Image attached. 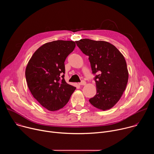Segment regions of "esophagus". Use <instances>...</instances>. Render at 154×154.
I'll return each instance as SVG.
<instances>
[{
  "instance_id": "obj_1",
  "label": "esophagus",
  "mask_w": 154,
  "mask_h": 154,
  "mask_svg": "<svg viewBox=\"0 0 154 154\" xmlns=\"http://www.w3.org/2000/svg\"><path fill=\"white\" fill-rule=\"evenodd\" d=\"M86 82L85 80H82L81 82H80L79 84V85H86Z\"/></svg>"
}]
</instances>
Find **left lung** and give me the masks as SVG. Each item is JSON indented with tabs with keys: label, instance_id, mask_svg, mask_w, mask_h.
<instances>
[{
	"label": "left lung",
	"instance_id": "1",
	"mask_svg": "<svg viewBox=\"0 0 154 154\" xmlns=\"http://www.w3.org/2000/svg\"><path fill=\"white\" fill-rule=\"evenodd\" d=\"M75 42L89 57L92 72L96 75L97 93L90 102L101 110L112 108L121 97L128 82V72L123 55L106 41L82 39Z\"/></svg>",
	"mask_w": 154,
	"mask_h": 154
}]
</instances>
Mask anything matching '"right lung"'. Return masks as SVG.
Returning a JSON list of instances; mask_svg holds the SVG:
<instances>
[{"mask_svg": "<svg viewBox=\"0 0 154 154\" xmlns=\"http://www.w3.org/2000/svg\"><path fill=\"white\" fill-rule=\"evenodd\" d=\"M75 42L57 40L47 42L33 54L26 69L29 88L35 99L49 111L66 104L76 88L66 82L64 61Z\"/></svg>", "mask_w": 154, "mask_h": 154, "instance_id": "right-lung-1", "label": "right lung"}]
</instances>
